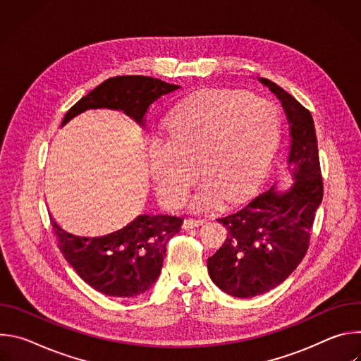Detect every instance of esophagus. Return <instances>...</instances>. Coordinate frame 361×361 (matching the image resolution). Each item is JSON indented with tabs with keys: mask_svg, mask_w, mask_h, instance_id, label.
Segmentation results:
<instances>
[{
	"mask_svg": "<svg viewBox=\"0 0 361 361\" xmlns=\"http://www.w3.org/2000/svg\"><path fill=\"white\" fill-rule=\"evenodd\" d=\"M204 223H205V221L201 220V219H185L184 223H183V228H184V230L195 228V227H198V226H201V224H204Z\"/></svg>",
	"mask_w": 361,
	"mask_h": 361,
	"instance_id": "esophagus-1",
	"label": "esophagus"
}]
</instances>
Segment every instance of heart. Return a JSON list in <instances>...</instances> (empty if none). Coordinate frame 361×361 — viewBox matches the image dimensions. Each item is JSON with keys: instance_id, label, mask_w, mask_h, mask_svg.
Segmentation results:
<instances>
[{"instance_id": "b5f03b06", "label": "heart", "mask_w": 361, "mask_h": 361, "mask_svg": "<svg viewBox=\"0 0 361 361\" xmlns=\"http://www.w3.org/2000/svg\"><path fill=\"white\" fill-rule=\"evenodd\" d=\"M164 134L166 140L147 144L159 198L170 209L181 207L200 171L204 181L190 207L209 210L224 197L243 200L259 184L277 149L280 116L267 98L212 90L178 104Z\"/></svg>"}]
</instances>
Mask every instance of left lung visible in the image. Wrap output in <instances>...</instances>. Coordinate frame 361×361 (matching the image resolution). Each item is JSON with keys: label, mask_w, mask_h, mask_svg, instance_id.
<instances>
[{"label": "left lung", "mask_w": 361, "mask_h": 361, "mask_svg": "<svg viewBox=\"0 0 361 361\" xmlns=\"http://www.w3.org/2000/svg\"><path fill=\"white\" fill-rule=\"evenodd\" d=\"M259 80L283 102L288 118L287 176L293 183L284 188L276 181L245 207L217 219L228 235L209 257V274L220 290L238 298L273 290L297 269L323 200L317 137L310 111L276 82Z\"/></svg>", "instance_id": "left-lung-1"}]
</instances>
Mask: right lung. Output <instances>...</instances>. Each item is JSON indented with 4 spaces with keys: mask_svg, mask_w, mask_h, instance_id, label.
Here are the masks:
<instances>
[{
    "mask_svg": "<svg viewBox=\"0 0 361 361\" xmlns=\"http://www.w3.org/2000/svg\"><path fill=\"white\" fill-rule=\"evenodd\" d=\"M180 85L144 75L113 77L99 84L63 120H70L87 110H121L144 126L148 109L160 97ZM59 247L75 273L94 290L111 297H137L157 281L169 240L176 235L183 219L170 214H140L130 224L99 237H82L64 230L49 214Z\"/></svg>",
    "mask_w": 361,
    "mask_h": 361,
    "instance_id": "right-lung-1",
    "label": "right lung"
}]
</instances>
